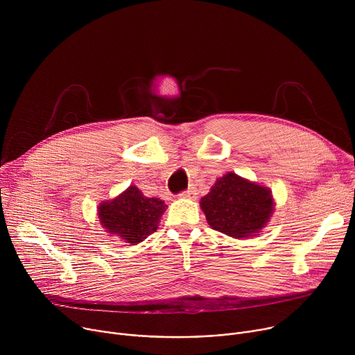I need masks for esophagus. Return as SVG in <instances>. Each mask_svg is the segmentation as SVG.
Here are the masks:
<instances>
[{"label": "esophagus", "mask_w": 355, "mask_h": 355, "mask_svg": "<svg viewBox=\"0 0 355 355\" xmlns=\"http://www.w3.org/2000/svg\"><path fill=\"white\" fill-rule=\"evenodd\" d=\"M196 195H198V191L195 187H191L188 191H184L180 193L181 198H187V199H195Z\"/></svg>", "instance_id": "1"}]
</instances>
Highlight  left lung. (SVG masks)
I'll return each instance as SVG.
<instances>
[{
	"mask_svg": "<svg viewBox=\"0 0 355 355\" xmlns=\"http://www.w3.org/2000/svg\"><path fill=\"white\" fill-rule=\"evenodd\" d=\"M199 204L212 229L234 239L259 234L274 212L271 191L234 173L218 178Z\"/></svg>",
	"mask_w": 355,
	"mask_h": 355,
	"instance_id": "left-lung-1",
	"label": "left lung"
}]
</instances>
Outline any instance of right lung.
<instances>
[{
  "label": "right lung",
  "instance_id": "1",
  "mask_svg": "<svg viewBox=\"0 0 355 355\" xmlns=\"http://www.w3.org/2000/svg\"><path fill=\"white\" fill-rule=\"evenodd\" d=\"M166 208L160 198H147L130 185L115 199L103 202L98 207V218L110 234L135 245L157 230Z\"/></svg>",
  "mask_w": 355,
  "mask_h": 355
}]
</instances>
